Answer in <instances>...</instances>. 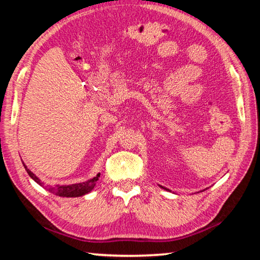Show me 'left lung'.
I'll list each match as a JSON object with an SVG mask.
<instances>
[{"mask_svg": "<svg viewBox=\"0 0 260 260\" xmlns=\"http://www.w3.org/2000/svg\"><path fill=\"white\" fill-rule=\"evenodd\" d=\"M161 188H164V187H161ZM165 189H166V188H165Z\"/></svg>", "mask_w": 260, "mask_h": 260, "instance_id": "obj_1", "label": "left lung"}]
</instances>
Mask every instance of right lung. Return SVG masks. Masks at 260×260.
Segmentation results:
<instances>
[{
	"mask_svg": "<svg viewBox=\"0 0 260 260\" xmlns=\"http://www.w3.org/2000/svg\"><path fill=\"white\" fill-rule=\"evenodd\" d=\"M24 164V162H23ZM25 166V165H24ZM26 171H27V173L30 178H32L35 182H38L39 184H43L41 183L40 180L37 178V175L34 173L30 172L29 170H27V167L25 166ZM100 178V174L96 175L95 178L88 180L86 182H82V183H76V184H70V186H57V187H45L48 191L51 192V193H55V195H58L61 197H78V196H82L85 195V193L89 192L91 189L94 188L96 181H98Z\"/></svg>",
	"mask_w": 260,
	"mask_h": 260,
	"instance_id": "1",
	"label": "right lung"
}]
</instances>
